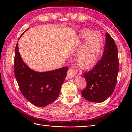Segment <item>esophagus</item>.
<instances>
[{
	"label": "esophagus",
	"instance_id": "esophagus-1",
	"mask_svg": "<svg viewBox=\"0 0 132 132\" xmlns=\"http://www.w3.org/2000/svg\"><path fill=\"white\" fill-rule=\"evenodd\" d=\"M75 77V69L73 68H70L68 71V73L67 74V78H72Z\"/></svg>",
	"mask_w": 132,
	"mask_h": 132
}]
</instances>
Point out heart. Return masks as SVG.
Segmentation results:
<instances>
[{
  "label": "heart",
  "mask_w": 132,
  "mask_h": 132,
  "mask_svg": "<svg viewBox=\"0 0 132 132\" xmlns=\"http://www.w3.org/2000/svg\"><path fill=\"white\" fill-rule=\"evenodd\" d=\"M91 35V32L87 29L82 30L81 32V37L84 39H87L91 37L87 45L79 53L78 57L79 65L85 69L91 68L95 65L101 48L100 37L97 34Z\"/></svg>",
  "instance_id": "obj_1"
}]
</instances>
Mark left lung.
Returning a JSON list of instances; mask_svg holds the SVG:
<instances>
[{
    "mask_svg": "<svg viewBox=\"0 0 132 132\" xmlns=\"http://www.w3.org/2000/svg\"><path fill=\"white\" fill-rule=\"evenodd\" d=\"M119 70L118 50L114 39L109 33L102 57L92 70L84 73L86 87L82 97L93 102H102L112 94L117 82Z\"/></svg>",
    "mask_w": 132,
    "mask_h": 132,
    "instance_id": "8db88e82",
    "label": "left lung"
}]
</instances>
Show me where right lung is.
<instances>
[{"label":"right lung","mask_w":132,"mask_h":132,"mask_svg":"<svg viewBox=\"0 0 132 132\" xmlns=\"http://www.w3.org/2000/svg\"><path fill=\"white\" fill-rule=\"evenodd\" d=\"M68 69L64 67L42 73L32 70L22 60L17 43L15 51V76L22 95L33 105L45 107L57 98Z\"/></svg>","instance_id":"obj_1"}]
</instances>
